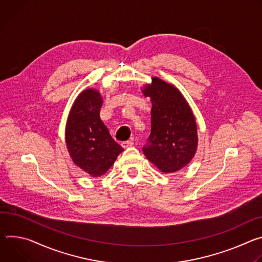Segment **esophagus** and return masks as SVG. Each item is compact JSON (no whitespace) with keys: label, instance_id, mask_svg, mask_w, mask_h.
Here are the masks:
<instances>
[{"label":"esophagus","instance_id":"esophagus-1","mask_svg":"<svg viewBox=\"0 0 262 262\" xmlns=\"http://www.w3.org/2000/svg\"><path fill=\"white\" fill-rule=\"evenodd\" d=\"M133 146V142L132 141H124V142H122V147L124 148V149H128V148H131Z\"/></svg>","mask_w":262,"mask_h":262}]
</instances>
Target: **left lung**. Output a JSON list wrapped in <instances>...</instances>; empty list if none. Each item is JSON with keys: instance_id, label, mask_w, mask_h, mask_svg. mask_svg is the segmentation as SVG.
<instances>
[{"instance_id": "obj_1", "label": "left lung", "mask_w": 262, "mask_h": 262, "mask_svg": "<svg viewBox=\"0 0 262 262\" xmlns=\"http://www.w3.org/2000/svg\"><path fill=\"white\" fill-rule=\"evenodd\" d=\"M141 92L152 103L151 134L143 154L160 171H178L196 153L193 112L177 87L158 77H152V83L144 84Z\"/></svg>"}]
</instances>
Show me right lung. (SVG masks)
<instances>
[{"label":"right lung","mask_w":262,"mask_h":262,"mask_svg":"<svg viewBox=\"0 0 262 262\" xmlns=\"http://www.w3.org/2000/svg\"><path fill=\"white\" fill-rule=\"evenodd\" d=\"M102 104L99 91L84 90L76 98L66 125L69 154L73 162L92 177L103 176L124 151L101 121Z\"/></svg>","instance_id":"add662e5"}]
</instances>
